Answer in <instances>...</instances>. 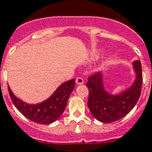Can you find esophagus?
Segmentation results:
<instances>
[{"instance_id": "esophagus-1", "label": "esophagus", "mask_w": 152, "mask_h": 152, "mask_svg": "<svg viewBox=\"0 0 152 152\" xmlns=\"http://www.w3.org/2000/svg\"><path fill=\"white\" fill-rule=\"evenodd\" d=\"M76 83L78 84V85H80V84H83V79L82 77H77L76 80Z\"/></svg>"}]
</instances>
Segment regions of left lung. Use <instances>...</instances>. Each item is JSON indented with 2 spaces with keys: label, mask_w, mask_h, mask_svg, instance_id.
<instances>
[{
  "label": "left lung",
  "mask_w": 152,
  "mask_h": 152,
  "mask_svg": "<svg viewBox=\"0 0 152 152\" xmlns=\"http://www.w3.org/2000/svg\"><path fill=\"white\" fill-rule=\"evenodd\" d=\"M137 79L132 87L118 95H112L104 90L102 72H95L88 77L86 86L89 91L88 106L92 115L103 123L114 122L129 113L137 104L141 94L143 83L141 63H132Z\"/></svg>",
  "instance_id": "1"
}]
</instances>
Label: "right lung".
Segmentation results:
<instances>
[{"instance_id": "1", "label": "right lung", "mask_w": 152, "mask_h": 152, "mask_svg": "<svg viewBox=\"0 0 152 152\" xmlns=\"http://www.w3.org/2000/svg\"><path fill=\"white\" fill-rule=\"evenodd\" d=\"M74 87L75 79L66 81L58 87L48 99L36 105L25 103L15 97L8 86V88L14 106L23 115L34 122L50 124L57 121L64 112Z\"/></svg>"}]
</instances>
